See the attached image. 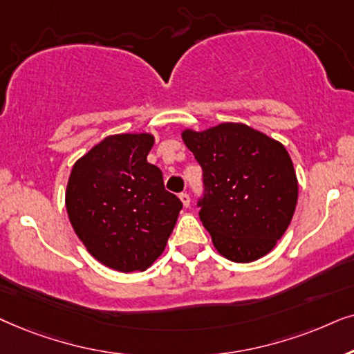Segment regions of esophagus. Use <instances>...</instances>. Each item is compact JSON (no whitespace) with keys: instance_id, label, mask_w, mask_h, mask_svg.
Here are the masks:
<instances>
[{"instance_id":"34e87169","label":"esophagus","mask_w":354,"mask_h":354,"mask_svg":"<svg viewBox=\"0 0 354 354\" xmlns=\"http://www.w3.org/2000/svg\"><path fill=\"white\" fill-rule=\"evenodd\" d=\"M180 199H181V202H183V205L189 207V204H191V197H189V194H187V192H181Z\"/></svg>"}]
</instances>
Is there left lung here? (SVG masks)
Segmentation results:
<instances>
[{
    "instance_id": "1",
    "label": "left lung",
    "mask_w": 354,
    "mask_h": 354,
    "mask_svg": "<svg viewBox=\"0 0 354 354\" xmlns=\"http://www.w3.org/2000/svg\"><path fill=\"white\" fill-rule=\"evenodd\" d=\"M183 140L202 168V225L221 256L252 262L270 252L293 218L298 180L286 149L246 124L223 122Z\"/></svg>"
}]
</instances>
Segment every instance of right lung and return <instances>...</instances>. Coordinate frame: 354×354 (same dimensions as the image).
I'll return each instance as SVG.
<instances>
[{"label":"right lung","mask_w":354,"mask_h":354,"mask_svg":"<svg viewBox=\"0 0 354 354\" xmlns=\"http://www.w3.org/2000/svg\"><path fill=\"white\" fill-rule=\"evenodd\" d=\"M150 134H118L79 158L66 189L75 234L103 266L145 270L171 234L181 201L165 189L163 174L147 162Z\"/></svg>","instance_id":"1"}]
</instances>
